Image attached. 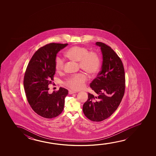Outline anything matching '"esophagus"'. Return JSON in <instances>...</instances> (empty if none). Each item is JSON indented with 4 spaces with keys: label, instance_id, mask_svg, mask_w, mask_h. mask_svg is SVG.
Segmentation results:
<instances>
[{
    "label": "esophagus",
    "instance_id": "obj_1",
    "mask_svg": "<svg viewBox=\"0 0 156 156\" xmlns=\"http://www.w3.org/2000/svg\"><path fill=\"white\" fill-rule=\"evenodd\" d=\"M76 92H75V91H73V90H69V94H74V93H76Z\"/></svg>",
    "mask_w": 156,
    "mask_h": 156
}]
</instances>
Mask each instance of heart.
<instances>
[{
	"label": "heart",
	"instance_id": "1",
	"mask_svg": "<svg viewBox=\"0 0 156 156\" xmlns=\"http://www.w3.org/2000/svg\"><path fill=\"white\" fill-rule=\"evenodd\" d=\"M65 55L71 60L79 62V67L90 75L98 72L100 66V59L98 54L94 51H89L86 47L75 46L66 51ZM55 68L60 73L64 69L63 60L59 56L55 59ZM87 79L84 73L71 75L64 81L65 85L75 90H81L85 86Z\"/></svg>",
	"mask_w": 156,
	"mask_h": 156
}]
</instances>
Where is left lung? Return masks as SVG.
Instances as JSON below:
<instances>
[{
	"instance_id": "obj_1",
	"label": "left lung",
	"mask_w": 156,
	"mask_h": 156,
	"mask_svg": "<svg viewBox=\"0 0 156 156\" xmlns=\"http://www.w3.org/2000/svg\"><path fill=\"white\" fill-rule=\"evenodd\" d=\"M102 53V69L90 83L95 96L88 93L83 105L84 115L93 122L106 119L117 110L125 90V75L122 60L108 45L96 42Z\"/></svg>"
}]
</instances>
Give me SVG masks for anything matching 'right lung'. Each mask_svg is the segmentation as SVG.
Masks as SVG:
<instances>
[{"label": "right lung", "instance_id": "obj_1", "mask_svg": "<svg viewBox=\"0 0 156 156\" xmlns=\"http://www.w3.org/2000/svg\"><path fill=\"white\" fill-rule=\"evenodd\" d=\"M68 44L50 43L39 48L28 63L24 77L26 97L32 110L48 119L60 115L64 109V98L68 90L60 87L48 93V85L54 80L56 54Z\"/></svg>", "mask_w": 156, "mask_h": 156}]
</instances>
